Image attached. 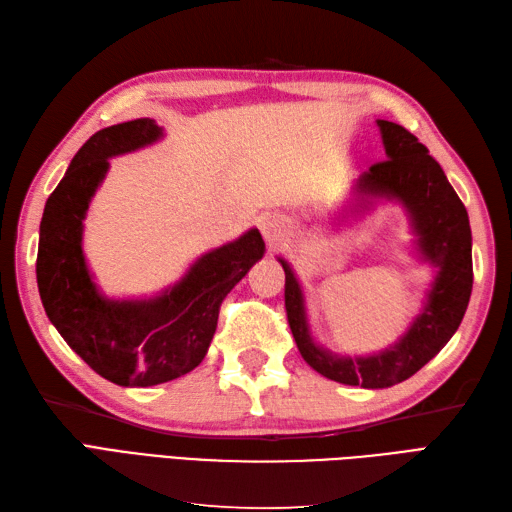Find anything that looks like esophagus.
Here are the masks:
<instances>
[{"label":"esophagus","mask_w":512,"mask_h":512,"mask_svg":"<svg viewBox=\"0 0 512 512\" xmlns=\"http://www.w3.org/2000/svg\"><path fill=\"white\" fill-rule=\"evenodd\" d=\"M259 231H261V235H264V240L268 244H275L279 237H283L285 227H283V222L277 220L275 216H266L259 220Z\"/></svg>","instance_id":"34e87169"}]
</instances>
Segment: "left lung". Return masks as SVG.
<instances>
[{
	"mask_svg": "<svg viewBox=\"0 0 512 512\" xmlns=\"http://www.w3.org/2000/svg\"><path fill=\"white\" fill-rule=\"evenodd\" d=\"M386 161L371 165L353 185L351 200L338 213L342 224L371 211L375 202H399L410 220L414 253L434 268V279L417 318L390 347L371 355H340L312 336L305 294L292 266L277 257L285 270V312L296 347L314 371L334 382L362 388H388L423 368L456 334L467 312L473 288L471 227L467 209L421 141L406 128L377 120Z\"/></svg>",
	"mask_w": 512,
	"mask_h": 512,
	"instance_id": "left-lung-1",
	"label": "left lung"
}]
</instances>
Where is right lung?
Instances as JSON below:
<instances>
[{"label": "right lung", "instance_id": "obj_1", "mask_svg": "<svg viewBox=\"0 0 512 512\" xmlns=\"http://www.w3.org/2000/svg\"><path fill=\"white\" fill-rule=\"evenodd\" d=\"M150 120L115 124L87 139L47 198L37 255L41 303L58 334L95 373L117 386L148 388L183 377L202 362L218 327L222 299L264 257L257 229L200 255L185 275L146 299H109L82 251L91 198L109 159L157 144Z\"/></svg>", "mask_w": 512, "mask_h": 512}]
</instances>
